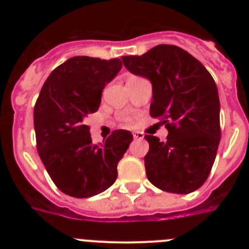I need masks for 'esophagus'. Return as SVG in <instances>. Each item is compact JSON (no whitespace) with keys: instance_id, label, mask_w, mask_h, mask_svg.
<instances>
[{"instance_id":"34e87169","label":"esophagus","mask_w":249,"mask_h":249,"mask_svg":"<svg viewBox=\"0 0 249 249\" xmlns=\"http://www.w3.org/2000/svg\"><path fill=\"white\" fill-rule=\"evenodd\" d=\"M132 135H133V138H135V140H143L144 137V135L142 132H133Z\"/></svg>"}]
</instances>
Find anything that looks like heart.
I'll list each match as a JSON object with an SVG mask.
<instances>
[{
  "instance_id": "obj_1",
  "label": "heart",
  "mask_w": 249,
  "mask_h": 249,
  "mask_svg": "<svg viewBox=\"0 0 249 249\" xmlns=\"http://www.w3.org/2000/svg\"><path fill=\"white\" fill-rule=\"evenodd\" d=\"M123 122L128 123L129 122V118H123Z\"/></svg>"
}]
</instances>
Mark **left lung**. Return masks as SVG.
I'll return each mask as SVG.
<instances>
[{
	"instance_id": "8db88e82",
	"label": "left lung",
	"mask_w": 249,
	"mask_h": 249,
	"mask_svg": "<svg viewBox=\"0 0 249 249\" xmlns=\"http://www.w3.org/2000/svg\"><path fill=\"white\" fill-rule=\"evenodd\" d=\"M129 72L152 83L149 114L168 129L164 142L146 135L148 181L166 192L187 195L206 182L219 140V97L213 77L198 59L173 45H158L142 56H123Z\"/></svg>"
}]
</instances>
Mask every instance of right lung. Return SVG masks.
Segmentation results:
<instances>
[{"mask_svg":"<svg viewBox=\"0 0 249 249\" xmlns=\"http://www.w3.org/2000/svg\"><path fill=\"white\" fill-rule=\"evenodd\" d=\"M120 58L77 56L51 72L34 109L37 151L61 192L89 198L117 178V164L133 140L117 129L106 142L92 144L85 118L100 107L106 83L120 72Z\"/></svg>","mask_w":249,"mask_h":249,"instance_id":"right-lung-1","label":"right lung"}]
</instances>
